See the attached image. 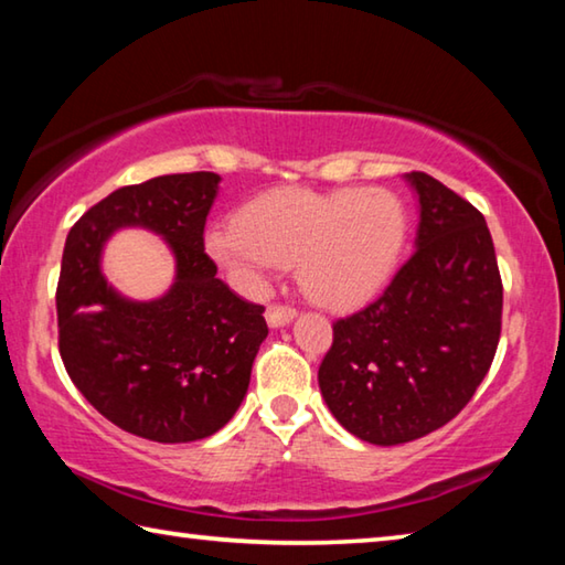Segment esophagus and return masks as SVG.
Listing matches in <instances>:
<instances>
[{"instance_id":"1","label":"esophagus","mask_w":565,"mask_h":565,"mask_svg":"<svg viewBox=\"0 0 565 565\" xmlns=\"http://www.w3.org/2000/svg\"><path fill=\"white\" fill-rule=\"evenodd\" d=\"M296 319V309L291 306H281V303H274L266 309V321H269L271 329H281L286 323H291Z\"/></svg>"}]
</instances>
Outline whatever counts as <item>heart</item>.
<instances>
[{"instance_id":"obj_1","label":"heart","mask_w":565,"mask_h":565,"mask_svg":"<svg viewBox=\"0 0 565 565\" xmlns=\"http://www.w3.org/2000/svg\"><path fill=\"white\" fill-rule=\"evenodd\" d=\"M406 238V204L388 189H276L254 199L242 222L209 226L204 248L244 294H262L296 264L306 296L343 311L384 289Z\"/></svg>"}]
</instances>
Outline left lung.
Here are the masks:
<instances>
[{"mask_svg": "<svg viewBox=\"0 0 565 565\" xmlns=\"http://www.w3.org/2000/svg\"><path fill=\"white\" fill-rule=\"evenodd\" d=\"M416 252L366 309L333 323L319 388L361 441L398 446L448 424L489 374L503 286L483 214L441 181L406 174Z\"/></svg>", "mask_w": 565, "mask_h": 565, "instance_id": "obj_1", "label": "left lung"}]
</instances>
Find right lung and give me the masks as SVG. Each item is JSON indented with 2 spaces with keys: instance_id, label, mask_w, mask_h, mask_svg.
Returning a JSON list of instances; mask_svg holds the SVG:
<instances>
[{
  "instance_id": "1",
  "label": "right lung",
  "mask_w": 565,
  "mask_h": 565,
  "mask_svg": "<svg viewBox=\"0 0 565 565\" xmlns=\"http://www.w3.org/2000/svg\"><path fill=\"white\" fill-rule=\"evenodd\" d=\"M214 171L121 186L66 236L56 286L60 353L84 398L114 426L157 444H189L224 428L246 396L266 339L264 306L216 279L204 224ZM147 227L175 254V284L151 302L121 297L100 274L119 227Z\"/></svg>"
}]
</instances>
